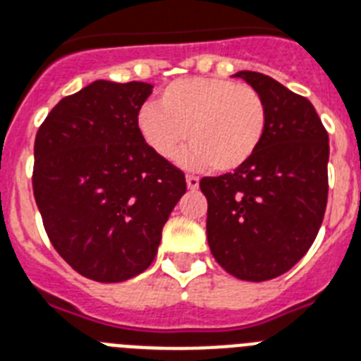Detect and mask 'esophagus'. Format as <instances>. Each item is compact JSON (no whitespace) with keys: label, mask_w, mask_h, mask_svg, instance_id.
<instances>
[{"label":"esophagus","mask_w":361,"mask_h":361,"mask_svg":"<svg viewBox=\"0 0 361 361\" xmlns=\"http://www.w3.org/2000/svg\"><path fill=\"white\" fill-rule=\"evenodd\" d=\"M187 187H189L190 190H196L200 187V180L196 178V176H187Z\"/></svg>","instance_id":"1"}]
</instances>
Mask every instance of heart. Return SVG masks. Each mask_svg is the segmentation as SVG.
<instances>
[{
	"instance_id": "1",
	"label": "heart",
	"mask_w": 361,
	"mask_h": 361,
	"mask_svg": "<svg viewBox=\"0 0 361 361\" xmlns=\"http://www.w3.org/2000/svg\"><path fill=\"white\" fill-rule=\"evenodd\" d=\"M268 111L257 90L227 78H183L163 90L159 106L145 104L137 128L148 148L165 161L181 156L187 169L214 166L235 172L259 150Z\"/></svg>"
}]
</instances>
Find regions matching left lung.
<instances>
[{
	"label": "left lung",
	"mask_w": 361,
	"mask_h": 361,
	"mask_svg": "<svg viewBox=\"0 0 361 361\" xmlns=\"http://www.w3.org/2000/svg\"><path fill=\"white\" fill-rule=\"evenodd\" d=\"M262 95L266 134L238 171L202 178L207 242L216 262L242 281L286 274L314 244L329 195V134L308 99L268 75L238 71Z\"/></svg>",
	"instance_id": "left-lung-1"
}]
</instances>
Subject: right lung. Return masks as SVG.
Masks as SVG:
<instances>
[{
    "label": "right lung",
    "instance_id": "add662e5",
    "mask_svg": "<svg viewBox=\"0 0 361 361\" xmlns=\"http://www.w3.org/2000/svg\"><path fill=\"white\" fill-rule=\"evenodd\" d=\"M152 84L95 80L63 97L35 141L32 190L47 237L75 271L121 283L152 264L185 176L148 148L137 114Z\"/></svg>",
    "mask_w": 361,
    "mask_h": 361
}]
</instances>
